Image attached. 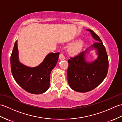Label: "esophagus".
<instances>
[{
	"label": "esophagus",
	"mask_w": 122,
	"mask_h": 122,
	"mask_svg": "<svg viewBox=\"0 0 122 122\" xmlns=\"http://www.w3.org/2000/svg\"><path fill=\"white\" fill-rule=\"evenodd\" d=\"M65 56H64V54L63 53H60V56H59V59L60 60H63L65 59Z\"/></svg>",
	"instance_id": "esophagus-1"
}]
</instances>
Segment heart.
Segmentation results:
<instances>
[{"label":"heart","mask_w":122,"mask_h":122,"mask_svg":"<svg viewBox=\"0 0 122 122\" xmlns=\"http://www.w3.org/2000/svg\"><path fill=\"white\" fill-rule=\"evenodd\" d=\"M84 42L82 40L78 41L77 42L72 45L69 49V52L71 55H76L79 54L83 47Z\"/></svg>","instance_id":"obj_1"}]
</instances>
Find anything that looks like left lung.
<instances>
[{
	"instance_id": "obj_1",
	"label": "left lung",
	"mask_w": 122,
	"mask_h": 122,
	"mask_svg": "<svg viewBox=\"0 0 122 122\" xmlns=\"http://www.w3.org/2000/svg\"><path fill=\"white\" fill-rule=\"evenodd\" d=\"M86 30L97 42L68 60V81L71 89L77 92H87L94 89L107 76L108 69V56L103 42L93 31ZM93 50H96L98 58L92 62L87 61L86 54Z\"/></svg>"
}]
</instances>
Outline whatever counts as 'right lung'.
Segmentation results:
<instances>
[{
    "mask_svg": "<svg viewBox=\"0 0 122 122\" xmlns=\"http://www.w3.org/2000/svg\"><path fill=\"white\" fill-rule=\"evenodd\" d=\"M59 54L49 53L39 66L33 68L28 66L19 61L17 40L10 57L11 72L15 82L31 94L45 93L50 86V74L56 66Z\"/></svg>",
    "mask_w": 122,
    "mask_h": 122,
    "instance_id": "1",
    "label": "right lung"
}]
</instances>
